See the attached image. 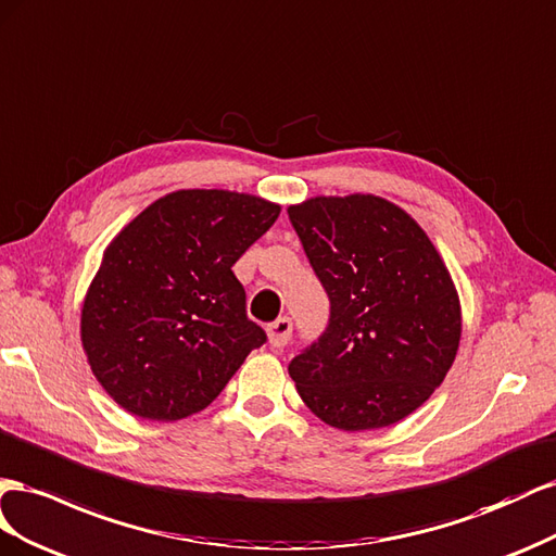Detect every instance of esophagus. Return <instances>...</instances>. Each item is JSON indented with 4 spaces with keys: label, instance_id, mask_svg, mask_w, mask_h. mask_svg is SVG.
<instances>
[{
    "label": "esophagus",
    "instance_id": "obj_1",
    "mask_svg": "<svg viewBox=\"0 0 556 556\" xmlns=\"http://www.w3.org/2000/svg\"><path fill=\"white\" fill-rule=\"evenodd\" d=\"M291 332H293V324L289 316H279L277 321H273L267 326V340L273 346H287L291 340Z\"/></svg>",
    "mask_w": 556,
    "mask_h": 556
}]
</instances>
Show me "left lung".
Returning <instances> with one entry per match:
<instances>
[{
    "mask_svg": "<svg viewBox=\"0 0 556 556\" xmlns=\"http://www.w3.org/2000/svg\"><path fill=\"white\" fill-rule=\"evenodd\" d=\"M324 283V336L289 363L303 403L340 431L405 419L442 384L462 340V303L445 261L399 204L370 193L289 207Z\"/></svg>",
    "mask_w": 556,
    "mask_h": 556,
    "instance_id": "obj_1",
    "label": "left lung"
}]
</instances>
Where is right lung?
<instances>
[{"instance_id":"obj_1","label":"right lung","mask_w":556,"mask_h":556,"mask_svg":"<svg viewBox=\"0 0 556 556\" xmlns=\"http://www.w3.org/2000/svg\"><path fill=\"white\" fill-rule=\"evenodd\" d=\"M281 207L235 190H174L104 249L81 309L90 370L125 412L177 421L207 407L267 338L232 265Z\"/></svg>"}]
</instances>
